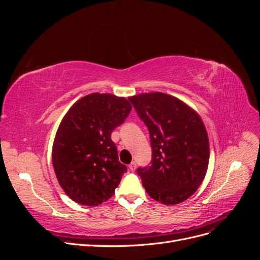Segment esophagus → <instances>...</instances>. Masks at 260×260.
Wrapping results in <instances>:
<instances>
[{
  "label": "esophagus",
  "instance_id": "esophagus-1",
  "mask_svg": "<svg viewBox=\"0 0 260 260\" xmlns=\"http://www.w3.org/2000/svg\"><path fill=\"white\" fill-rule=\"evenodd\" d=\"M129 169H130L131 171H135V170L137 169V164H136V161H132V162L129 165Z\"/></svg>",
  "mask_w": 260,
  "mask_h": 260
}]
</instances>
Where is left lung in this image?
Masks as SVG:
<instances>
[{"mask_svg":"<svg viewBox=\"0 0 260 260\" xmlns=\"http://www.w3.org/2000/svg\"><path fill=\"white\" fill-rule=\"evenodd\" d=\"M149 132L151 166L138 168L147 194L165 205L192 196L206 176L209 141L200 115L161 92L129 98Z\"/></svg>","mask_w":260,"mask_h":260,"instance_id":"obj_1","label":"left lung"}]
</instances>
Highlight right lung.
I'll return each mask as SVG.
<instances>
[{
    "label": "right lung",
    "instance_id": "right-lung-1",
    "mask_svg": "<svg viewBox=\"0 0 260 260\" xmlns=\"http://www.w3.org/2000/svg\"><path fill=\"white\" fill-rule=\"evenodd\" d=\"M124 98L92 93L69 108L57 129L52 161L58 183L85 206L108 201L127 167L119 161L112 132L131 112Z\"/></svg>",
    "mask_w": 260,
    "mask_h": 260
}]
</instances>
